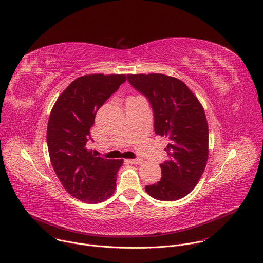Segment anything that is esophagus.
Instances as JSON below:
<instances>
[{
	"label": "esophagus",
	"instance_id": "1",
	"mask_svg": "<svg viewBox=\"0 0 263 263\" xmlns=\"http://www.w3.org/2000/svg\"><path fill=\"white\" fill-rule=\"evenodd\" d=\"M129 162H130L132 164H141V163H142V160H141L140 158H137V159H132V160H129Z\"/></svg>",
	"mask_w": 263,
	"mask_h": 263
}]
</instances>
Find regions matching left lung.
I'll return each instance as SVG.
<instances>
[{
    "instance_id": "8db88e82",
    "label": "left lung",
    "mask_w": 263,
    "mask_h": 263,
    "mask_svg": "<svg viewBox=\"0 0 263 263\" xmlns=\"http://www.w3.org/2000/svg\"><path fill=\"white\" fill-rule=\"evenodd\" d=\"M127 80L148 99L156 135L168 139V160L160 164L162 178L145 190L159 200L180 199L196 186L207 164L209 130L205 110L178 78L153 73L127 75Z\"/></svg>"
}]
</instances>
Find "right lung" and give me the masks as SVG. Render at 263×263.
I'll use <instances>...</instances> for the list:
<instances>
[{
  "label": "right lung",
  "instance_id": "add662e5",
  "mask_svg": "<svg viewBox=\"0 0 263 263\" xmlns=\"http://www.w3.org/2000/svg\"><path fill=\"white\" fill-rule=\"evenodd\" d=\"M125 80L123 74L78 77L51 110L47 128L51 164L64 188L81 201L101 202L115 192L123 160L95 157L86 143L97 110Z\"/></svg>",
  "mask_w": 263,
  "mask_h": 263
}]
</instances>
